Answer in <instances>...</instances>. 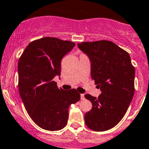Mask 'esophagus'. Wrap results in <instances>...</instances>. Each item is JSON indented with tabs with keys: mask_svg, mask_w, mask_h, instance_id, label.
I'll return each mask as SVG.
<instances>
[{
	"mask_svg": "<svg viewBox=\"0 0 149 149\" xmlns=\"http://www.w3.org/2000/svg\"><path fill=\"white\" fill-rule=\"evenodd\" d=\"M80 98H81V100H85V95H84V94H81L80 95Z\"/></svg>",
	"mask_w": 149,
	"mask_h": 149,
	"instance_id": "esophagus-1",
	"label": "esophagus"
}]
</instances>
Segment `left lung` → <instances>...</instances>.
Masks as SVG:
<instances>
[{
	"mask_svg": "<svg viewBox=\"0 0 149 149\" xmlns=\"http://www.w3.org/2000/svg\"><path fill=\"white\" fill-rule=\"evenodd\" d=\"M77 46L90 59L92 79L102 92L97 98L85 95L93 105L85 113V122L93 131H108L120 122L131 104L135 68L129 54L112 41L82 42Z\"/></svg>",
	"mask_w": 149,
	"mask_h": 149,
	"instance_id": "left-lung-1",
	"label": "left lung"
}]
</instances>
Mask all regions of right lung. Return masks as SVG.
Returning a JSON list of instances; mask_svg holds the SVG:
<instances>
[{
  "label": "right lung",
  "instance_id": "add662e5",
  "mask_svg": "<svg viewBox=\"0 0 149 149\" xmlns=\"http://www.w3.org/2000/svg\"><path fill=\"white\" fill-rule=\"evenodd\" d=\"M74 46L57 38H41L31 42L18 60L20 96L31 118L44 130L62 129L69 107L80 99L77 90L59 89L53 79L60 76L62 59Z\"/></svg>",
  "mask_w": 149,
  "mask_h": 149
}]
</instances>
